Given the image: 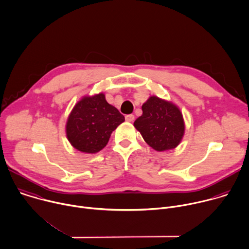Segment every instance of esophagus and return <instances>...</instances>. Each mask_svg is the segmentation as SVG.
Wrapping results in <instances>:
<instances>
[{"label":"esophagus","instance_id":"obj_1","mask_svg":"<svg viewBox=\"0 0 249 249\" xmlns=\"http://www.w3.org/2000/svg\"><path fill=\"white\" fill-rule=\"evenodd\" d=\"M125 119H126V121H128V122H133V121L135 120V115H133V114L126 115V116H125Z\"/></svg>","mask_w":249,"mask_h":249}]
</instances>
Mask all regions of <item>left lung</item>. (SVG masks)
<instances>
[{
	"label": "left lung",
	"instance_id": "obj_1",
	"mask_svg": "<svg viewBox=\"0 0 249 249\" xmlns=\"http://www.w3.org/2000/svg\"><path fill=\"white\" fill-rule=\"evenodd\" d=\"M142 114L134 122L145 142L157 151L175 148L182 141L185 123L182 112L172 103L150 97L142 107Z\"/></svg>",
	"mask_w": 249,
	"mask_h": 249
}]
</instances>
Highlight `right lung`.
<instances>
[{
    "label": "right lung",
    "instance_id": "right-lung-1",
    "mask_svg": "<svg viewBox=\"0 0 249 249\" xmlns=\"http://www.w3.org/2000/svg\"><path fill=\"white\" fill-rule=\"evenodd\" d=\"M124 121V116L107 102L103 93L84 97L68 116L66 136L79 151L96 153L107 144L111 133Z\"/></svg>",
    "mask_w": 249,
    "mask_h": 249
}]
</instances>
